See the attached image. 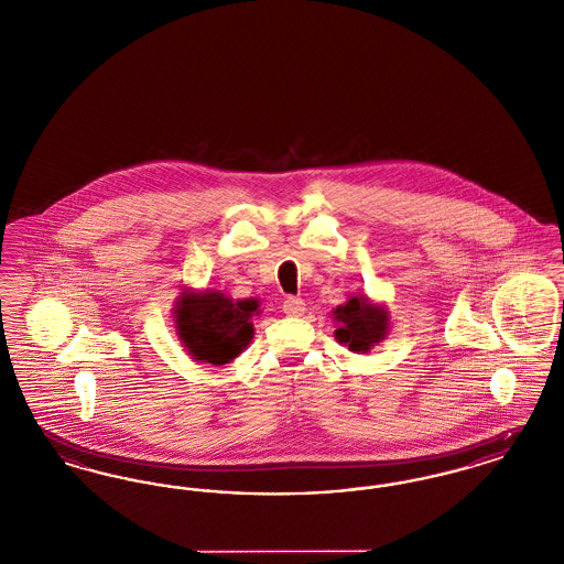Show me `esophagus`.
<instances>
[{"instance_id": "1", "label": "esophagus", "mask_w": 564, "mask_h": 564, "mask_svg": "<svg viewBox=\"0 0 564 564\" xmlns=\"http://www.w3.org/2000/svg\"><path fill=\"white\" fill-rule=\"evenodd\" d=\"M283 311H285L288 315H292V317H300V315L306 311V304H304V300L297 297V295H288V297L283 300Z\"/></svg>"}]
</instances>
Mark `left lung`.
Instances as JSON below:
<instances>
[{
  "label": "left lung",
  "mask_w": 564,
  "mask_h": 564,
  "mask_svg": "<svg viewBox=\"0 0 564 564\" xmlns=\"http://www.w3.org/2000/svg\"><path fill=\"white\" fill-rule=\"evenodd\" d=\"M338 329L334 332L336 340L352 352H368L389 332V313L384 306L372 304L368 295L350 297L347 304H340L332 311Z\"/></svg>",
  "instance_id": "8db88e82"
}]
</instances>
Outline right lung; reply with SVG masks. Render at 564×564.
<instances>
[{
	"label": "right lung",
	"instance_id": "right-lung-1",
	"mask_svg": "<svg viewBox=\"0 0 564 564\" xmlns=\"http://www.w3.org/2000/svg\"><path fill=\"white\" fill-rule=\"evenodd\" d=\"M258 300H232L221 292H182L175 302V327L192 359L230 364L253 338L251 317Z\"/></svg>",
	"mask_w": 564,
	"mask_h": 564
}]
</instances>
